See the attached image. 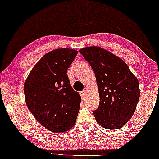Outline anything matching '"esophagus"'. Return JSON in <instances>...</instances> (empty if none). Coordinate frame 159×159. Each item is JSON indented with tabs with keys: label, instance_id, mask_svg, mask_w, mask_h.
<instances>
[{
	"label": "esophagus",
	"instance_id": "obj_1",
	"mask_svg": "<svg viewBox=\"0 0 159 159\" xmlns=\"http://www.w3.org/2000/svg\"><path fill=\"white\" fill-rule=\"evenodd\" d=\"M80 95H81L82 98H84L86 96V91L85 90H82V91L80 92Z\"/></svg>",
	"mask_w": 159,
	"mask_h": 159
}]
</instances>
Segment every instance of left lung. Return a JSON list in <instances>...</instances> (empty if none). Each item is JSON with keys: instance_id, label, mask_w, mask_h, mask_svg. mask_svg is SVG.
<instances>
[{"instance_id": "left-lung-1", "label": "left lung", "mask_w": 159, "mask_h": 159, "mask_svg": "<svg viewBox=\"0 0 159 159\" xmlns=\"http://www.w3.org/2000/svg\"><path fill=\"white\" fill-rule=\"evenodd\" d=\"M80 52L97 81L100 102L93 111L95 118L105 129H120L135 112L140 95L139 81L123 60L101 47H85Z\"/></svg>"}]
</instances>
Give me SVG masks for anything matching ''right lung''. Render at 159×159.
<instances>
[{"instance_id": "1", "label": "right lung", "mask_w": 159, "mask_h": 159, "mask_svg": "<svg viewBox=\"0 0 159 159\" xmlns=\"http://www.w3.org/2000/svg\"><path fill=\"white\" fill-rule=\"evenodd\" d=\"M77 55L73 49H57L44 55L24 84L28 110L52 132L66 131L75 125L81 97L71 86L67 69Z\"/></svg>"}]
</instances>
